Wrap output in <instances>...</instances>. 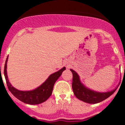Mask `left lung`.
I'll return each instance as SVG.
<instances>
[{
  "instance_id": "8db88e82",
  "label": "left lung",
  "mask_w": 125,
  "mask_h": 125,
  "mask_svg": "<svg viewBox=\"0 0 125 125\" xmlns=\"http://www.w3.org/2000/svg\"><path fill=\"white\" fill-rule=\"evenodd\" d=\"M70 70L73 73L72 88L74 94L76 98L84 102L89 104L98 103L109 98L116 90L117 88L112 91L104 93L97 92L91 90L84 86L83 84L81 82L79 75L76 71L72 69Z\"/></svg>"
}]
</instances>
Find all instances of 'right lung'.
Instances as JSON below:
<instances>
[{
	"label": "right lung",
	"mask_w": 125,
	"mask_h": 125,
	"mask_svg": "<svg viewBox=\"0 0 125 125\" xmlns=\"http://www.w3.org/2000/svg\"><path fill=\"white\" fill-rule=\"evenodd\" d=\"M7 59H8V56L7 57L5 66H4V76H5L7 87L11 93L15 98H17L20 101L29 104H37L46 101L52 94L54 85L56 81L61 76L62 73L66 69V68L64 67L57 72L51 74L49 78L46 79V81L36 89H33L31 91H20L14 88L9 81L7 74Z\"/></svg>",
	"instance_id": "right-lung-1"
}]
</instances>
